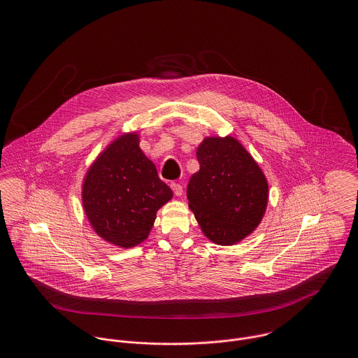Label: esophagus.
<instances>
[{"label": "esophagus", "mask_w": 358, "mask_h": 358, "mask_svg": "<svg viewBox=\"0 0 358 358\" xmlns=\"http://www.w3.org/2000/svg\"><path fill=\"white\" fill-rule=\"evenodd\" d=\"M171 189L173 190L175 196H182L183 194V186L180 183H176V182L171 183Z\"/></svg>", "instance_id": "obj_1"}]
</instances>
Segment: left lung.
Segmentation results:
<instances>
[{
	"label": "left lung",
	"mask_w": 358,
	"mask_h": 358,
	"mask_svg": "<svg viewBox=\"0 0 358 358\" xmlns=\"http://www.w3.org/2000/svg\"><path fill=\"white\" fill-rule=\"evenodd\" d=\"M200 171L187 186L189 206L205 236L219 245H233L260 223L268 186L243 145L231 136L206 138L197 149Z\"/></svg>",
	"instance_id": "8db88e82"
}]
</instances>
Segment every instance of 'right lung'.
Listing matches in <instances>:
<instances>
[{
	"label": "right lung",
	"instance_id": "obj_1",
	"mask_svg": "<svg viewBox=\"0 0 358 358\" xmlns=\"http://www.w3.org/2000/svg\"><path fill=\"white\" fill-rule=\"evenodd\" d=\"M172 190L139 148L136 134L115 139L90 168L83 204L94 230L106 241L131 248L148 238L157 210Z\"/></svg>",
	"mask_w": 358,
	"mask_h": 358
}]
</instances>
